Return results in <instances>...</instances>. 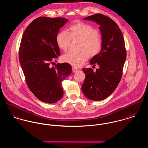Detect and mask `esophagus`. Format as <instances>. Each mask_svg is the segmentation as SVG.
I'll use <instances>...</instances> for the list:
<instances>
[{
	"mask_svg": "<svg viewBox=\"0 0 148 148\" xmlns=\"http://www.w3.org/2000/svg\"><path fill=\"white\" fill-rule=\"evenodd\" d=\"M78 71H79V69H78L77 68H76V67H72V72H74V73H75V72H77Z\"/></svg>",
	"mask_w": 148,
	"mask_h": 148,
	"instance_id": "esophagus-1",
	"label": "esophagus"
}]
</instances>
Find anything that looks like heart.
I'll list each match as a JSON object with an SVG mask.
<instances>
[{
	"label": "heart",
	"mask_w": 148,
	"mask_h": 148,
	"mask_svg": "<svg viewBox=\"0 0 148 148\" xmlns=\"http://www.w3.org/2000/svg\"><path fill=\"white\" fill-rule=\"evenodd\" d=\"M72 38L81 40L79 51H71L63 56L64 62L78 67L84 64L89 55L98 54L102 47V39L97 30L91 25L78 23L69 27V33L66 30L60 32L56 36V43L60 49L67 51Z\"/></svg>",
	"instance_id": "1"
}]
</instances>
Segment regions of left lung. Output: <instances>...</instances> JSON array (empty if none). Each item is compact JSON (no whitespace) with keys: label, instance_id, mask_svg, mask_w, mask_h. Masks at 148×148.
Returning a JSON list of instances; mask_svg holds the SVG:
<instances>
[{"label":"left lung","instance_id":"1","mask_svg":"<svg viewBox=\"0 0 148 148\" xmlns=\"http://www.w3.org/2000/svg\"><path fill=\"white\" fill-rule=\"evenodd\" d=\"M84 19L100 25L102 47L100 53L90 61V64L99 68L95 71L91 68L82 69L85 79L81 89L87 98L101 101L112 93L121 80L126 59L124 39L119 27L108 16L97 14Z\"/></svg>","mask_w":148,"mask_h":148}]
</instances>
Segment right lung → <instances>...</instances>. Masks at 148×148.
<instances>
[{"instance_id": "add662e5", "label": "right lung", "mask_w": 148, "mask_h": 148, "mask_svg": "<svg viewBox=\"0 0 148 148\" xmlns=\"http://www.w3.org/2000/svg\"><path fill=\"white\" fill-rule=\"evenodd\" d=\"M68 21L62 17L37 18L27 27L20 45L18 58L27 85L38 99L47 103L62 98V81L72 72L66 63L50 67L53 59L60 55L56 38Z\"/></svg>"}]
</instances>
